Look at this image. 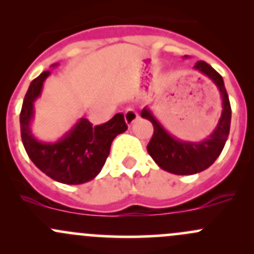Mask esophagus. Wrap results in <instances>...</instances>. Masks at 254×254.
I'll return each instance as SVG.
<instances>
[{"label":"esophagus","instance_id":"obj_1","mask_svg":"<svg viewBox=\"0 0 254 254\" xmlns=\"http://www.w3.org/2000/svg\"><path fill=\"white\" fill-rule=\"evenodd\" d=\"M124 118H125V122H127V125H132L134 124L135 120L139 118V114H137V113L135 112L132 108H127L124 113Z\"/></svg>","mask_w":254,"mask_h":254}]
</instances>
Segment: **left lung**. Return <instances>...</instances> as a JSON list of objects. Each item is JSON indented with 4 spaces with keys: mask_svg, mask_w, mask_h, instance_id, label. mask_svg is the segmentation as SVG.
Instances as JSON below:
<instances>
[{
    "mask_svg": "<svg viewBox=\"0 0 254 254\" xmlns=\"http://www.w3.org/2000/svg\"><path fill=\"white\" fill-rule=\"evenodd\" d=\"M194 68L215 83L222 99V112L214 131L199 142L183 141L171 135L148 108H143L141 117L153 125V135L147 145V152L158 167L173 175H195L209 168L216 161L226 143L231 125V106L224 79L205 61H198Z\"/></svg>",
    "mask_w": 254,
    "mask_h": 254,
    "instance_id": "1",
    "label": "left lung"
}]
</instances>
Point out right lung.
Here are the masks:
<instances>
[{"label": "right lung", "instance_id": "right-lung-1", "mask_svg": "<svg viewBox=\"0 0 254 254\" xmlns=\"http://www.w3.org/2000/svg\"><path fill=\"white\" fill-rule=\"evenodd\" d=\"M49 76L50 71H44L33 79L23 101L19 117L23 145L33 163L54 181L64 184L86 183L98 176L113 140L127 131V125L122 113L97 127L81 118L58 141H39L32 134L30 124L34 118V103L42 94L43 84Z\"/></svg>", "mask_w": 254, "mask_h": 254}]
</instances>
